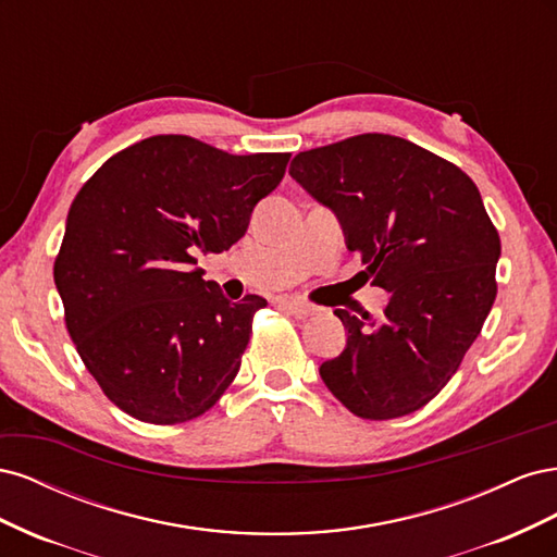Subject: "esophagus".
I'll return each mask as SVG.
<instances>
[{
	"label": "esophagus",
	"instance_id": "esophagus-1",
	"mask_svg": "<svg viewBox=\"0 0 557 557\" xmlns=\"http://www.w3.org/2000/svg\"><path fill=\"white\" fill-rule=\"evenodd\" d=\"M278 307H281L283 311H288V313L297 315V318H307V315L313 313V307H311V305H307V301H299V299H295V297H281V299H278Z\"/></svg>",
	"mask_w": 557,
	"mask_h": 557
}]
</instances>
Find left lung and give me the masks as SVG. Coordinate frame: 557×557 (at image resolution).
I'll return each instance as SVG.
<instances>
[{"label": "left lung", "instance_id": "obj_1", "mask_svg": "<svg viewBox=\"0 0 557 557\" xmlns=\"http://www.w3.org/2000/svg\"><path fill=\"white\" fill-rule=\"evenodd\" d=\"M290 176L334 211L381 318L336 309L348 330L320 379L367 420L418 411L458 372L497 295L499 234L460 166L393 134H358L295 156Z\"/></svg>", "mask_w": 557, "mask_h": 557}]
</instances>
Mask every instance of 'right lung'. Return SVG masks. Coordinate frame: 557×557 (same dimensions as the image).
<instances>
[{
  "instance_id": "right-lung-1",
  "label": "right lung",
  "mask_w": 557,
  "mask_h": 557,
  "mask_svg": "<svg viewBox=\"0 0 557 557\" xmlns=\"http://www.w3.org/2000/svg\"><path fill=\"white\" fill-rule=\"evenodd\" d=\"M288 160L158 134L109 158L78 190L53 276L78 356L117 409L176 425L223 397L267 299L232 305L195 256L244 237Z\"/></svg>"
}]
</instances>
